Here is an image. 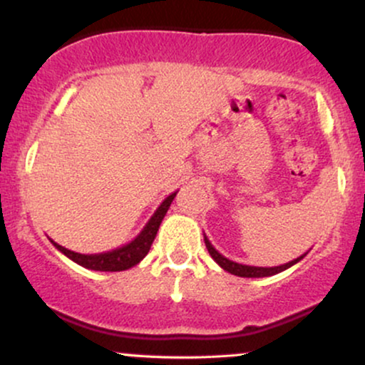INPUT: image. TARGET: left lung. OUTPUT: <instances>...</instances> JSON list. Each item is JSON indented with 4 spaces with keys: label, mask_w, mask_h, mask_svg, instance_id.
<instances>
[{
    "label": "left lung",
    "mask_w": 365,
    "mask_h": 365,
    "mask_svg": "<svg viewBox=\"0 0 365 365\" xmlns=\"http://www.w3.org/2000/svg\"><path fill=\"white\" fill-rule=\"evenodd\" d=\"M204 242H206V247H207V252L211 254V257L215 259V261L220 264V267H223L225 271H228V273L235 274V276H242V278H264V276H273V274H278L282 273V271L288 269V267H292L293 264H297L299 261H302V259L307 255V252L300 255V257L293 259V261L287 262V264H282V266H273V267H259V266H247V264H240V262H235V261H230V259H226L223 254H220L217 250L212 247L211 242H209V238L204 235Z\"/></svg>",
    "instance_id": "left-lung-1"
}]
</instances>
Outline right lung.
<instances>
[{
    "mask_svg": "<svg viewBox=\"0 0 365 365\" xmlns=\"http://www.w3.org/2000/svg\"><path fill=\"white\" fill-rule=\"evenodd\" d=\"M175 195L177 192L170 194L159 204V207L154 211V215L150 216V220L145 223L142 232L133 238L132 242L127 245H121L118 249H113L110 252H101V254H81V252H73V250L65 249V247L58 245L56 242L51 240V244L60 250L61 254H65L66 257L72 259L73 262H77L78 266L87 267V269L92 271H125L130 269V267L137 266L142 259L145 257L149 252L150 245H153L154 238L158 235L159 225H161L163 217H165L166 212L173 202Z\"/></svg>",
    "mask_w": 365,
    "mask_h": 365,
    "instance_id": "right-lung-1",
    "label": "right lung"
}]
</instances>
